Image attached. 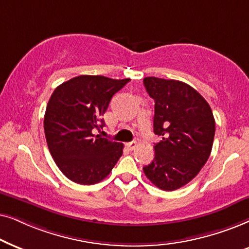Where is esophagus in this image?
Listing matches in <instances>:
<instances>
[{
    "mask_svg": "<svg viewBox=\"0 0 249 249\" xmlns=\"http://www.w3.org/2000/svg\"><path fill=\"white\" fill-rule=\"evenodd\" d=\"M126 147L130 149V150H134L135 148L138 147V143L135 141H132V142H127L126 143Z\"/></svg>",
    "mask_w": 249,
    "mask_h": 249,
    "instance_id": "esophagus-1",
    "label": "esophagus"
}]
</instances>
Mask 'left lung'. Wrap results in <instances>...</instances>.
Returning a JSON list of instances; mask_svg holds the SVG:
<instances>
[{
    "label": "left lung",
    "instance_id": "left-lung-1",
    "mask_svg": "<svg viewBox=\"0 0 249 249\" xmlns=\"http://www.w3.org/2000/svg\"><path fill=\"white\" fill-rule=\"evenodd\" d=\"M155 100L154 132L161 140L143 172L151 183L173 191L189 183L206 164L213 147L215 119L208 102L190 85L175 79L145 77Z\"/></svg>",
    "mask_w": 249,
    "mask_h": 249
}]
</instances>
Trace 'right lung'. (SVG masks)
<instances>
[{"instance_id":"obj_1","label":"right lung","mask_w":249,"mask_h":249,"mask_svg":"<svg viewBox=\"0 0 249 249\" xmlns=\"http://www.w3.org/2000/svg\"><path fill=\"white\" fill-rule=\"evenodd\" d=\"M130 81L81 75L53 91L44 115L46 143L57 166L75 183L102 181L123 155V143L94 131L105 126L101 116L112 95Z\"/></svg>"}]
</instances>
